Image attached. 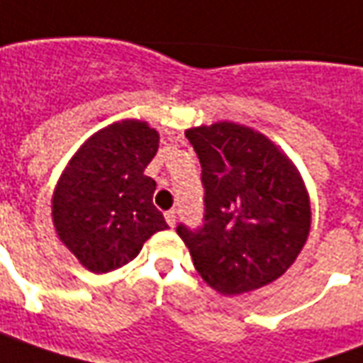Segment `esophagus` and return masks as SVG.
I'll return each mask as SVG.
<instances>
[{
    "label": "esophagus",
    "instance_id": "obj_1",
    "mask_svg": "<svg viewBox=\"0 0 363 363\" xmlns=\"http://www.w3.org/2000/svg\"><path fill=\"white\" fill-rule=\"evenodd\" d=\"M164 217H166V223H168L169 227L172 228L176 227V218H177L176 211H166V215H164Z\"/></svg>",
    "mask_w": 363,
    "mask_h": 363
}]
</instances>
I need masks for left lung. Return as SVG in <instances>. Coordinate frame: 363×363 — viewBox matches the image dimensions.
<instances>
[{
    "instance_id": "8db88e82",
    "label": "left lung",
    "mask_w": 363,
    "mask_h": 363,
    "mask_svg": "<svg viewBox=\"0 0 363 363\" xmlns=\"http://www.w3.org/2000/svg\"><path fill=\"white\" fill-rule=\"evenodd\" d=\"M201 164V228L177 227L203 281L240 295L284 276L311 228L309 194L268 136L236 123L186 130Z\"/></svg>"
}]
</instances>
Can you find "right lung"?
Segmentation results:
<instances>
[{"mask_svg":"<svg viewBox=\"0 0 363 363\" xmlns=\"http://www.w3.org/2000/svg\"><path fill=\"white\" fill-rule=\"evenodd\" d=\"M160 136L145 121H119L87 138L56 184L52 223L64 246L94 274L128 264L168 228L154 207L156 182L145 168Z\"/></svg>","mask_w":363,"mask_h":363,"instance_id":"right-lung-1","label":"right lung"}]
</instances>
